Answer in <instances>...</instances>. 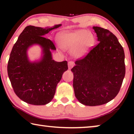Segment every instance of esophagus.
Masks as SVG:
<instances>
[{
    "label": "esophagus",
    "instance_id": "1",
    "mask_svg": "<svg viewBox=\"0 0 134 134\" xmlns=\"http://www.w3.org/2000/svg\"><path fill=\"white\" fill-rule=\"evenodd\" d=\"M74 65V63L72 62H69L68 63V67H69V69L70 70L71 68L73 67V66Z\"/></svg>",
    "mask_w": 134,
    "mask_h": 134
}]
</instances>
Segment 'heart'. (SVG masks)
<instances>
[{
    "instance_id": "heart-1",
    "label": "heart",
    "mask_w": 134,
    "mask_h": 134,
    "mask_svg": "<svg viewBox=\"0 0 134 134\" xmlns=\"http://www.w3.org/2000/svg\"><path fill=\"white\" fill-rule=\"evenodd\" d=\"M94 41V36L85 29L64 32L58 36L60 47L65 50H71L72 55L77 58L85 55Z\"/></svg>"
}]
</instances>
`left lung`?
Segmentation results:
<instances>
[{"instance_id": "obj_1", "label": "left lung", "mask_w": 134, "mask_h": 134, "mask_svg": "<svg viewBox=\"0 0 134 134\" xmlns=\"http://www.w3.org/2000/svg\"><path fill=\"white\" fill-rule=\"evenodd\" d=\"M99 43L76 61L73 88L79 102L90 106L107 103L119 92L125 74L123 47L108 29L93 26Z\"/></svg>"}]
</instances>
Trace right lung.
Listing matches in <instances>:
<instances>
[{
    "instance_id": "add662e5",
    "label": "right lung",
    "mask_w": 134,
    "mask_h": 134,
    "mask_svg": "<svg viewBox=\"0 0 134 134\" xmlns=\"http://www.w3.org/2000/svg\"><path fill=\"white\" fill-rule=\"evenodd\" d=\"M62 24L41 28L29 25L13 45L8 64V74L15 94L25 102L44 105L53 100L57 84L67 71V61L57 62L52 57L56 50L53 42L44 36ZM42 48L39 60H29L28 49L34 45Z\"/></svg>"
}]
</instances>
